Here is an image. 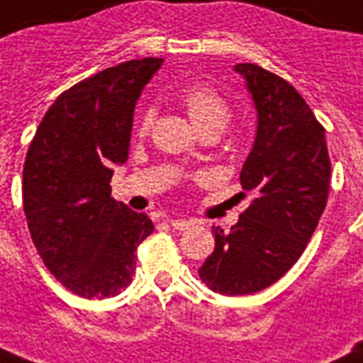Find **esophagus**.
Listing matches in <instances>:
<instances>
[{"label": "esophagus", "mask_w": 363, "mask_h": 363, "mask_svg": "<svg viewBox=\"0 0 363 363\" xmlns=\"http://www.w3.org/2000/svg\"><path fill=\"white\" fill-rule=\"evenodd\" d=\"M167 223H169V225L179 232L188 230V228L192 226V223H190V220H186V218H167Z\"/></svg>", "instance_id": "esophagus-1"}]
</instances>
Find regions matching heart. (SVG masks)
<instances>
[{"label": "heart", "instance_id": "obj_1", "mask_svg": "<svg viewBox=\"0 0 363 363\" xmlns=\"http://www.w3.org/2000/svg\"><path fill=\"white\" fill-rule=\"evenodd\" d=\"M181 104L184 106V112L192 121V125L201 135L217 137L218 133L225 131L232 118L230 102L226 101L218 91H215L209 85H203V83H194L182 91ZM150 127L152 114L146 112L138 121V135H148Z\"/></svg>", "mask_w": 363, "mask_h": 363}]
</instances>
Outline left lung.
Wrapping results in <instances>:
<instances>
[{
  "instance_id": "left-lung-1",
  "label": "left lung",
  "mask_w": 363,
  "mask_h": 363,
  "mask_svg": "<svg viewBox=\"0 0 363 363\" xmlns=\"http://www.w3.org/2000/svg\"><path fill=\"white\" fill-rule=\"evenodd\" d=\"M253 96L259 125L243 163L242 198L251 203L230 232L215 228V249L198 270L220 295L272 286L303 255L329 196L325 129L298 91L261 66L236 65Z\"/></svg>"
}]
</instances>
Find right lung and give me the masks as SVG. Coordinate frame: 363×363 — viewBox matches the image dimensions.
Instances as JSON below:
<instances>
[{
  "mask_svg": "<svg viewBox=\"0 0 363 363\" xmlns=\"http://www.w3.org/2000/svg\"><path fill=\"white\" fill-rule=\"evenodd\" d=\"M162 62L127 60L72 85L28 148V230L47 270L79 297H114L129 286L137 247L154 232L146 213L110 196V181L112 165L129 156L135 102Z\"/></svg>",
  "mask_w": 363,
  "mask_h": 363,
  "instance_id": "add662e5",
  "label": "right lung"
}]
</instances>
